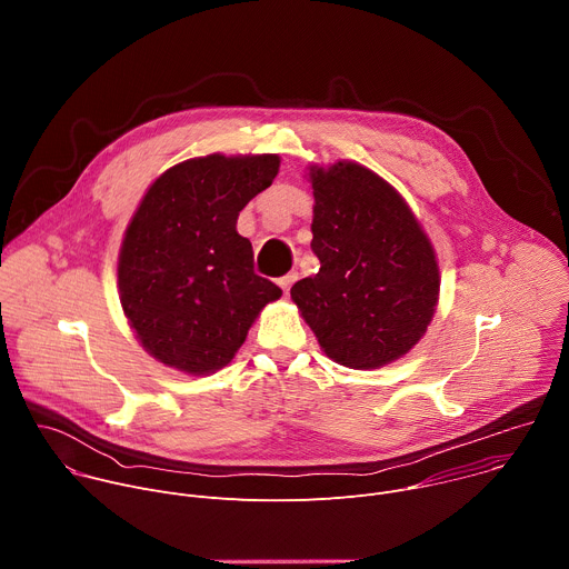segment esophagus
<instances>
[{
  "label": "esophagus",
  "instance_id": "esophagus-1",
  "mask_svg": "<svg viewBox=\"0 0 569 569\" xmlns=\"http://www.w3.org/2000/svg\"><path fill=\"white\" fill-rule=\"evenodd\" d=\"M297 279H299V274H297V272H288V274L279 277V279H277V283H279V286L283 288V292L288 295V292H290V286H292Z\"/></svg>",
  "mask_w": 569,
  "mask_h": 569
}]
</instances>
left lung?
Returning a JSON list of instances; mask_svg holds the SVG:
<instances>
[{
	"mask_svg": "<svg viewBox=\"0 0 569 569\" xmlns=\"http://www.w3.org/2000/svg\"><path fill=\"white\" fill-rule=\"evenodd\" d=\"M319 272L290 290L319 347L351 369H376L426 333L439 297L435 250L405 200L351 161L310 169Z\"/></svg>",
	"mask_w": 569,
	"mask_h": 569,
	"instance_id": "1",
	"label": "left lung"
}]
</instances>
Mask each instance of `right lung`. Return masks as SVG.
Listing matches in <instances>:
<instances>
[{
    "label": "right lung",
    "instance_id": "right-lung-1",
    "mask_svg": "<svg viewBox=\"0 0 569 569\" xmlns=\"http://www.w3.org/2000/svg\"><path fill=\"white\" fill-rule=\"evenodd\" d=\"M277 173V154H207L169 169L143 196L119 254V295L159 362L187 373L229 365L261 308L281 297L236 231L240 209Z\"/></svg>",
    "mask_w": 569,
    "mask_h": 569
}]
</instances>
